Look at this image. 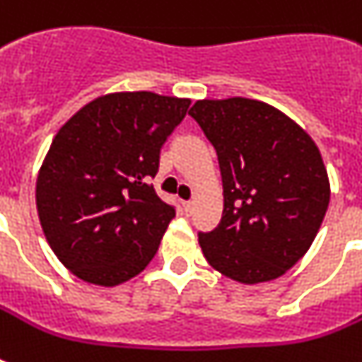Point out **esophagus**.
<instances>
[{"label": "esophagus", "mask_w": 362, "mask_h": 362, "mask_svg": "<svg viewBox=\"0 0 362 362\" xmlns=\"http://www.w3.org/2000/svg\"><path fill=\"white\" fill-rule=\"evenodd\" d=\"M182 206H184V212H186V214H192V212H193L192 201H184V203H182Z\"/></svg>", "instance_id": "1"}]
</instances>
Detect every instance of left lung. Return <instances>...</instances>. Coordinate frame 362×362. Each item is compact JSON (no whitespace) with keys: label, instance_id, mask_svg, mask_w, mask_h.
<instances>
[{"label":"left lung","instance_id":"8db88e82","mask_svg":"<svg viewBox=\"0 0 362 362\" xmlns=\"http://www.w3.org/2000/svg\"><path fill=\"white\" fill-rule=\"evenodd\" d=\"M189 115L218 153L223 184L220 226L199 235L204 257L247 286L280 278L308 252L329 206L320 148L257 99H199Z\"/></svg>","mask_w":362,"mask_h":362}]
</instances>
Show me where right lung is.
<instances>
[{
	"label": "right lung",
	"instance_id": "obj_1",
	"mask_svg": "<svg viewBox=\"0 0 362 362\" xmlns=\"http://www.w3.org/2000/svg\"><path fill=\"white\" fill-rule=\"evenodd\" d=\"M189 103L153 92L107 93L59 127L37 175L35 203L47 242L76 278L115 287L152 261L175 209L148 180Z\"/></svg>",
	"mask_w": 362,
	"mask_h": 362
}]
</instances>
